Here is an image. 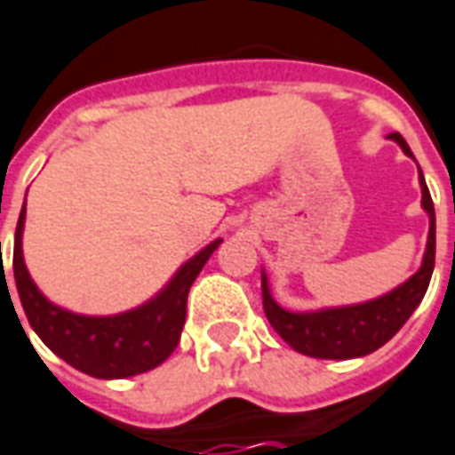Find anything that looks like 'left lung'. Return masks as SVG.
<instances>
[{"instance_id": "left-lung-1", "label": "left lung", "mask_w": 455, "mask_h": 455, "mask_svg": "<svg viewBox=\"0 0 455 455\" xmlns=\"http://www.w3.org/2000/svg\"><path fill=\"white\" fill-rule=\"evenodd\" d=\"M394 140L402 150L414 157L406 140L399 132H392ZM421 172V170H419ZM421 182V206L428 214V241L427 253L421 260V268L394 288L392 293L379 295L374 300L360 305H342V307H325L313 313H291L273 300L271 288L266 281V273L260 275V291H263V313L268 317L273 330L281 335L295 352L317 357V360H349V357H364L374 349H379L384 342L399 332L409 315L414 313L421 298L427 295L428 281L434 273V259H436V214L434 202L428 195V187L424 182V174L419 177Z\"/></svg>"}]
</instances>
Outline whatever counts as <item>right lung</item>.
Wrapping results in <instances>:
<instances>
[{
    "label": "right lung",
    "instance_id": "1",
    "mask_svg": "<svg viewBox=\"0 0 455 455\" xmlns=\"http://www.w3.org/2000/svg\"><path fill=\"white\" fill-rule=\"evenodd\" d=\"M24 219H27V202L19 214L17 234H14V281L28 325L34 327V332L51 352H56L76 370L98 379L135 377L142 371L155 370L172 355L182 335L189 288L199 271L204 268L209 256L219 249L221 238L212 241L195 259L187 260L174 273L172 281L164 285V291H160L145 305L120 315L93 317L78 315L53 305L44 298L36 283L31 281L21 253ZM4 281L6 275L2 278V283Z\"/></svg>",
    "mask_w": 455,
    "mask_h": 455
}]
</instances>
